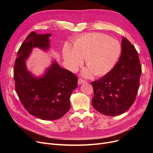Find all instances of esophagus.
Segmentation results:
<instances>
[{"instance_id":"1","label":"esophagus","mask_w":153,"mask_h":153,"mask_svg":"<svg viewBox=\"0 0 153 153\" xmlns=\"http://www.w3.org/2000/svg\"><path fill=\"white\" fill-rule=\"evenodd\" d=\"M86 82V81H84V80H83V79H79V80H78V84L79 85H80V84H83V83H85Z\"/></svg>"}]
</instances>
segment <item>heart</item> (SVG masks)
<instances>
[{
	"label": "heart",
	"instance_id": "b5f03b06",
	"mask_svg": "<svg viewBox=\"0 0 153 153\" xmlns=\"http://www.w3.org/2000/svg\"><path fill=\"white\" fill-rule=\"evenodd\" d=\"M121 53V46L117 40L101 33H89L80 37L74 45V49L66 45L63 58L71 71H75L84 62L89 68L82 71L85 77L106 74L114 68Z\"/></svg>",
	"mask_w": 153,
	"mask_h": 153
}]
</instances>
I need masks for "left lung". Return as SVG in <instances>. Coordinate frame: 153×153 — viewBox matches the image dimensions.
<instances>
[{"mask_svg":"<svg viewBox=\"0 0 153 153\" xmlns=\"http://www.w3.org/2000/svg\"><path fill=\"white\" fill-rule=\"evenodd\" d=\"M141 74L138 53L123 37L121 56L115 67L102 78L91 82L94 92L92 100L94 108L108 116L123 114L134 102Z\"/></svg>","mask_w":153,"mask_h":153,"instance_id":"1","label":"left lung"}]
</instances>
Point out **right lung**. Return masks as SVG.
<instances>
[{
    "label": "right lung",
    "instance_id": "right-lung-1",
    "mask_svg": "<svg viewBox=\"0 0 153 153\" xmlns=\"http://www.w3.org/2000/svg\"><path fill=\"white\" fill-rule=\"evenodd\" d=\"M51 36L31 32L17 52L13 70L15 91L23 107L30 114L44 120L59 119L69 111L71 95L77 88L78 80L56 61L39 77L27 69L26 60L33 48L49 50Z\"/></svg>",
    "mask_w": 153,
    "mask_h": 153
}]
</instances>
